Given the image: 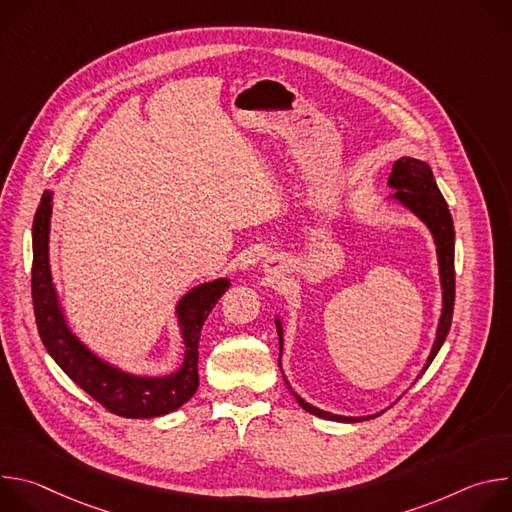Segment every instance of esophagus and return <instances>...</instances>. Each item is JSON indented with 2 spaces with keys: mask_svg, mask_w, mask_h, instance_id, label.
<instances>
[{
  "mask_svg": "<svg viewBox=\"0 0 512 512\" xmlns=\"http://www.w3.org/2000/svg\"><path fill=\"white\" fill-rule=\"evenodd\" d=\"M281 263L275 259V257H271V259H267L265 261V273H269V275H277L279 271H281V267H279Z\"/></svg>",
  "mask_w": 512,
  "mask_h": 512,
  "instance_id": "obj_1",
  "label": "esophagus"
}]
</instances>
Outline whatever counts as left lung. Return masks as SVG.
Segmentation results:
<instances>
[{
	"label": "left lung",
	"mask_w": 512,
	"mask_h": 512,
	"mask_svg": "<svg viewBox=\"0 0 512 512\" xmlns=\"http://www.w3.org/2000/svg\"><path fill=\"white\" fill-rule=\"evenodd\" d=\"M389 186L395 190L391 194L393 200H397L399 204H403L407 210H411L419 221L429 229L433 243H435V251H437V265H440V281H442V316H440V324H437V332H435V340L431 346V352L425 360V367L421 369V375L427 371V367L431 364V360L435 358V354L440 352L450 326H452V316H454V298H456V273H454V221L452 214L448 210V204L437 188L435 180H433V172L431 168L415 158H401L393 164V172L389 176ZM275 326H277V336H279V350L283 348V328H281V320L275 318ZM281 367V360H279ZM419 375V377H421ZM417 377V379H419ZM285 385L289 387V383L285 381ZM289 391L294 393L296 401L312 415H318L322 419H332V421H342V423H356V421H367L371 417L377 415H364V417H346V415H336L330 411H322L314 405H310L308 401H304L294 389L289 387Z\"/></svg>",
	"instance_id": "left-lung-1"
}]
</instances>
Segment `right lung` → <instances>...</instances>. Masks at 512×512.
<instances>
[{
    "label": "right lung",
    "instance_id": "right-lung-1",
    "mask_svg": "<svg viewBox=\"0 0 512 512\" xmlns=\"http://www.w3.org/2000/svg\"><path fill=\"white\" fill-rule=\"evenodd\" d=\"M50 214L52 192L46 190L32 225V300L36 326L48 354L85 393L115 415L150 419L176 411L198 389L200 330L231 281L227 277L206 281L180 298L176 316L184 340V360L176 373L166 377L125 373L97 356L68 328L50 273Z\"/></svg>",
    "mask_w": 512,
    "mask_h": 512
}]
</instances>
